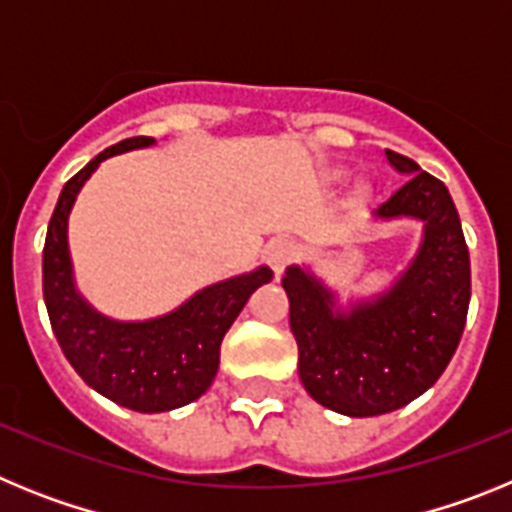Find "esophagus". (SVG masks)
I'll list each match as a JSON object with an SVG mask.
<instances>
[{
  "label": "esophagus",
  "mask_w": 512,
  "mask_h": 512,
  "mask_svg": "<svg viewBox=\"0 0 512 512\" xmlns=\"http://www.w3.org/2000/svg\"><path fill=\"white\" fill-rule=\"evenodd\" d=\"M297 256V246L292 241H284V238H279V241H271L269 246H266V261H269V266L274 269V274H282L284 269H287V264Z\"/></svg>",
  "instance_id": "esophagus-1"
}]
</instances>
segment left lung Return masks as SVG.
<instances>
[{"mask_svg": "<svg viewBox=\"0 0 512 512\" xmlns=\"http://www.w3.org/2000/svg\"><path fill=\"white\" fill-rule=\"evenodd\" d=\"M387 161L410 179L374 215L423 220V243L402 277L348 312L310 271L289 266L282 279L302 387L351 418L392 413L433 387L459 346L472 297L469 248L446 184L402 153L387 151Z\"/></svg>", "mask_w": 512, "mask_h": 512, "instance_id": "8db88e82", "label": "left lung"}]
</instances>
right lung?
<instances>
[{"label":"right lung","instance_id":"obj_1","mask_svg":"<svg viewBox=\"0 0 512 512\" xmlns=\"http://www.w3.org/2000/svg\"><path fill=\"white\" fill-rule=\"evenodd\" d=\"M153 143L146 135L120 140L71 176L61 189L43 248V297L63 356L92 390L138 413H166L205 395L220 366L225 333L248 297L274 277L261 266L205 287L169 315L143 323L104 318L76 292L66 238L76 194L104 158Z\"/></svg>","mask_w":512,"mask_h":512}]
</instances>
